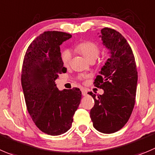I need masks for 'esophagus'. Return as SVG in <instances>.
<instances>
[{"label": "esophagus", "instance_id": "34e87169", "mask_svg": "<svg viewBox=\"0 0 155 155\" xmlns=\"http://www.w3.org/2000/svg\"><path fill=\"white\" fill-rule=\"evenodd\" d=\"M81 93H82V95L83 96H86L87 95V91L84 88H82L81 89Z\"/></svg>", "mask_w": 155, "mask_h": 155}]
</instances>
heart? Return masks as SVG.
Here are the masks:
<instances>
[{"mask_svg":"<svg viewBox=\"0 0 155 155\" xmlns=\"http://www.w3.org/2000/svg\"><path fill=\"white\" fill-rule=\"evenodd\" d=\"M76 49L88 61L91 59L96 60L100 54V47L97 43L92 41H85L81 42L76 46ZM61 59L64 65H68L71 59V53L69 50H64L62 51Z\"/></svg>","mask_w":155,"mask_h":155,"instance_id":"heart-1","label":"heart"}]
</instances>
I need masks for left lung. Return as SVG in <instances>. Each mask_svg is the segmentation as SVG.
I'll return each mask as SVG.
<instances>
[{"instance_id":"8db88e82","label":"left lung","mask_w":155,"mask_h":155,"mask_svg":"<svg viewBox=\"0 0 155 155\" xmlns=\"http://www.w3.org/2000/svg\"><path fill=\"white\" fill-rule=\"evenodd\" d=\"M103 43L111 56L94 80L104 94H88L95 104L90 116L94 128L106 134L120 130L130 118L135 103L138 71L130 45L123 35L110 28L101 29Z\"/></svg>"}]
</instances>
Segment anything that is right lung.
Here are the masks:
<instances>
[{
	"instance_id": "obj_1",
	"label": "right lung",
	"mask_w": 155,
	"mask_h": 155,
	"mask_svg": "<svg viewBox=\"0 0 155 155\" xmlns=\"http://www.w3.org/2000/svg\"><path fill=\"white\" fill-rule=\"evenodd\" d=\"M71 35L46 31L31 42L23 58L21 84L28 113L39 130L50 135L67 132L80 104L79 88L58 91L54 81L65 73L60 45Z\"/></svg>"
}]
</instances>
